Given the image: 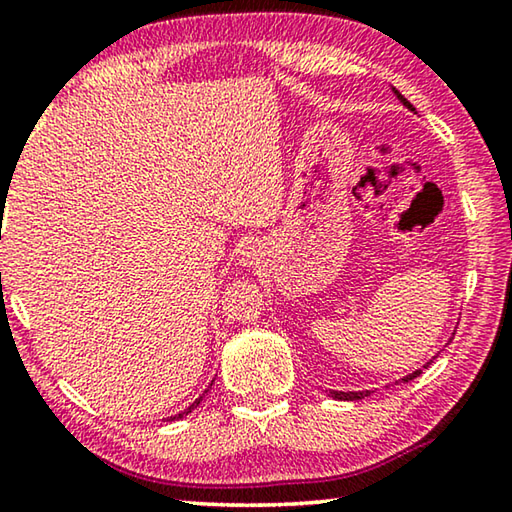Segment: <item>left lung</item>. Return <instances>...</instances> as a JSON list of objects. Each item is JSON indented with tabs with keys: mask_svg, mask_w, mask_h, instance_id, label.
Instances as JSON below:
<instances>
[{
	"mask_svg": "<svg viewBox=\"0 0 512 512\" xmlns=\"http://www.w3.org/2000/svg\"><path fill=\"white\" fill-rule=\"evenodd\" d=\"M393 92H395V97L397 99H400V103H402V106L404 108H409L411 112H415V108L411 106V103L409 101H406L404 97H402V94L400 92H397L395 88H393ZM447 343H452V339H449ZM433 359H436V357H433ZM431 359V361H433ZM431 361H427V363H424V366L422 368H429V363ZM422 368L420 370H413V372H409V375H406V377H402L400 381H395V384H406V381H411V379H415V377H418L420 375V372H422ZM372 391H348V393H343V391H329V397H334V400H341V402H354V400H363V397H368Z\"/></svg>",
	"mask_w": 512,
	"mask_h": 512,
	"instance_id": "obj_1",
	"label": "left lung"
}]
</instances>
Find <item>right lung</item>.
I'll use <instances>...</instances> for the list:
<instances>
[{"mask_svg": "<svg viewBox=\"0 0 512 512\" xmlns=\"http://www.w3.org/2000/svg\"><path fill=\"white\" fill-rule=\"evenodd\" d=\"M210 386H212V384H210ZM210 386H207V391H210ZM207 391H205V393H203V395H201V397H198V400H196V402H192V404H189V406H187V409H185V411H180V413H176V415H171V418H169V420H180V418H185V415H189V413H192V411H194V409H196V406H198V404H201V402H203V397H205V395H207Z\"/></svg>", "mask_w": 512, "mask_h": 512, "instance_id": "add662e5", "label": "right lung"}]
</instances>
